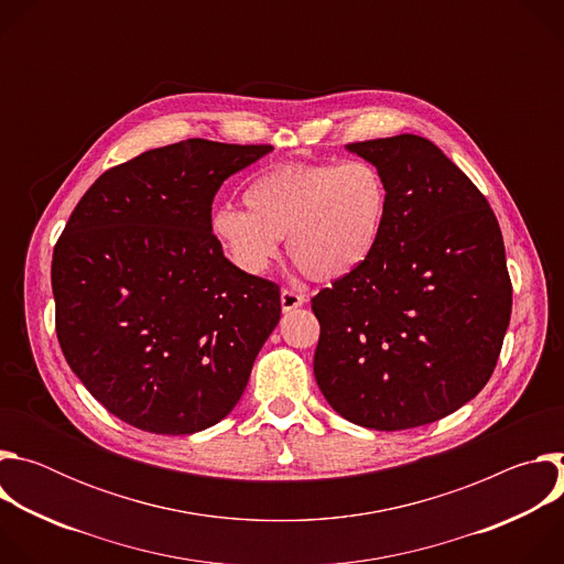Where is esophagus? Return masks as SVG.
Segmentation results:
<instances>
[{"label":"esophagus","mask_w":564,"mask_h":564,"mask_svg":"<svg viewBox=\"0 0 564 564\" xmlns=\"http://www.w3.org/2000/svg\"><path fill=\"white\" fill-rule=\"evenodd\" d=\"M305 301H307V299H305V294H301V292H294V290H288V288L281 290V307H283V312L296 310V307H301Z\"/></svg>","instance_id":"1"}]
</instances>
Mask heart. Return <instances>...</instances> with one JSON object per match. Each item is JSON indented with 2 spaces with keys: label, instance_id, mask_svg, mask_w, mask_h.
<instances>
[{
  "label": "heart",
  "instance_id": "heart-1",
  "mask_svg": "<svg viewBox=\"0 0 564 564\" xmlns=\"http://www.w3.org/2000/svg\"><path fill=\"white\" fill-rule=\"evenodd\" d=\"M248 212L220 207L212 234L246 274H263L285 238L288 254L314 281H337L375 252L388 189L368 160L290 163L257 176L243 192Z\"/></svg>",
  "mask_w": 564,
  "mask_h": 564
}]
</instances>
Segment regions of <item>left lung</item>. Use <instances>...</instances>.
Segmentation results:
<instances>
[{"label":"left lung","mask_w":564,"mask_h":564,"mask_svg":"<svg viewBox=\"0 0 564 564\" xmlns=\"http://www.w3.org/2000/svg\"><path fill=\"white\" fill-rule=\"evenodd\" d=\"M388 189L372 257L312 299L314 377L348 422H437L494 375L511 318L505 240L489 200L431 140L352 142Z\"/></svg>","instance_id":"1"}]
</instances>
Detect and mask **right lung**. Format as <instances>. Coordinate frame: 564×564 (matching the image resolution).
I'll list each match as a JSON object with an SVG mask.
<instances>
[{"label": "right lung", "mask_w": 564, "mask_h": 564, "mask_svg": "<svg viewBox=\"0 0 564 564\" xmlns=\"http://www.w3.org/2000/svg\"><path fill=\"white\" fill-rule=\"evenodd\" d=\"M270 149L203 138L149 149L75 205L53 250L55 333L70 370L122 422L189 435L243 394L281 292L225 259L212 203Z\"/></svg>", "instance_id": "obj_1"}]
</instances>
